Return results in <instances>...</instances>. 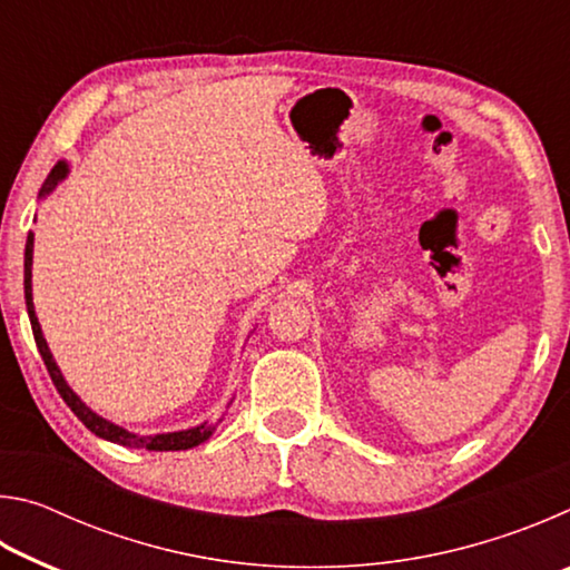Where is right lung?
<instances>
[{"mask_svg":"<svg viewBox=\"0 0 570 570\" xmlns=\"http://www.w3.org/2000/svg\"><path fill=\"white\" fill-rule=\"evenodd\" d=\"M65 176H67V166H65V163H57L50 176H47L40 196L50 193ZM32 246H35V234L30 230V236H27V248H24V298H27V314H30V322H32V334H35L37 350H40V354H42L47 372H50V377L55 382L57 392H60V397L67 402V407H70L77 414V417H80L85 428L95 432L98 438L118 442V445L146 448V450H188V448H196L204 440H208L210 430H214V428H206V424H200V428H193V430H183V432H168V435H135V432L122 430V428H118V424L102 420L100 414H95L90 407H85L80 397H77V394L70 387H67V382L62 380L60 370H57L52 354H50V350H47V342L42 336L40 322H37V316H35V304H32Z\"/></svg>","mask_w":570,"mask_h":570,"instance_id":"add662e5","label":"right lung"}]
</instances>
